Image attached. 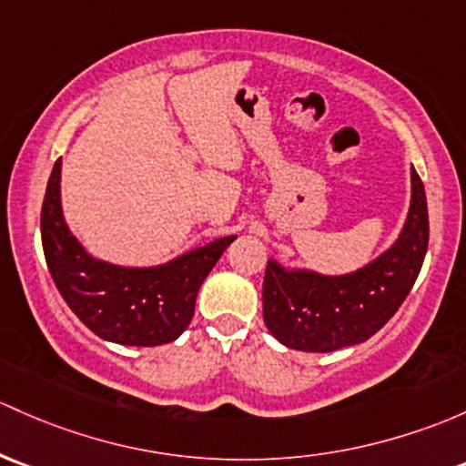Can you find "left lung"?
Here are the masks:
<instances>
[{
    "label": "left lung",
    "mask_w": 466,
    "mask_h": 466,
    "mask_svg": "<svg viewBox=\"0 0 466 466\" xmlns=\"http://www.w3.org/2000/svg\"><path fill=\"white\" fill-rule=\"evenodd\" d=\"M429 246L424 185L410 169V205L390 248L346 274L286 268L270 258L263 279V321L274 339L303 352H330L373 337L398 312Z\"/></svg>",
    "instance_id": "obj_1"
}]
</instances>
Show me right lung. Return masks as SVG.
Instances as JSON below:
<instances>
[{"label": "right lung", "instance_id": "1", "mask_svg": "<svg viewBox=\"0 0 466 466\" xmlns=\"http://www.w3.org/2000/svg\"><path fill=\"white\" fill-rule=\"evenodd\" d=\"M62 158L53 165L42 205V246L48 272L77 319L105 341L163 346L194 317L196 295L237 237H220L158 266L102 261L68 229L62 212Z\"/></svg>", "mask_w": 466, "mask_h": 466}]
</instances>
